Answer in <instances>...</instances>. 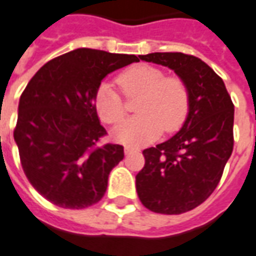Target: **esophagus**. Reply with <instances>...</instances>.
Wrapping results in <instances>:
<instances>
[{"mask_svg":"<svg viewBox=\"0 0 256 256\" xmlns=\"http://www.w3.org/2000/svg\"><path fill=\"white\" fill-rule=\"evenodd\" d=\"M138 149H136V148H132V146H124V153L126 154H130V153H134L137 152Z\"/></svg>","mask_w":256,"mask_h":256,"instance_id":"1","label":"esophagus"}]
</instances>
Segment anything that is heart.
<instances>
[{"label": "heart", "instance_id": "heart-1", "mask_svg": "<svg viewBox=\"0 0 256 256\" xmlns=\"http://www.w3.org/2000/svg\"><path fill=\"white\" fill-rule=\"evenodd\" d=\"M118 85L126 98L140 96L136 111L140 115L124 120L114 130V137L124 145L138 146L153 141L164 132L180 128L188 114V90L178 77H166L162 70L138 65L124 70ZM94 107L106 123H118L126 115L122 94L111 82H103L94 96Z\"/></svg>", "mask_w": 256, "mask_h": 256}]
</instances>
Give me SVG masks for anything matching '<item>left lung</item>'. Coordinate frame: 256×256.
<instances>
[{"instance_id": "left-lung-1", "label": "left lung", "mask_w": 256, "mask_h": 256, "mask_svg": "<svg viewBox=\"0 0 256 256\" xmlns=\"http://www.w3.org/2000/svg\"><path fill=\"white\" fill-rule=\"evenodd\" d=\"M140 60L170 68L188 90V114L168 141L142 152L136 176L140 200L162 214H182L214 191L234 150V107L220 76L204 60L183 52H152Z\"/></svg>"}]
</instances>
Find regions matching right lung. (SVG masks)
Returning <instances> with one entry per match:
<instances>
[{"label": "right lung", "mask_w": 256, "mask_h": 256, "mask_svg": "<svg viewBox=\"0 0 256 256\" xmlns=\"http://www.w3.org/2000/svg\"><path fill=\"white\" fill-rule=\"evenodd\" d=\"M138 60L77 48L48 60L26 86L13 136L27 179L51 204L84 209L103 198L124 153L122 145H98L107 132L94 96L106 76Z\"/></svg>", "instance_id": "obj_1"}]
</instances>
